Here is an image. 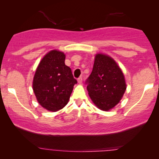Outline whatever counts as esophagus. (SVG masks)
<instances>
[{
	"label": "esophagus",
	"mask_w": 159,
	"mask_h": 159,
	"mask_svg": "<svg viewBox=\"0 0 159 159\" xmlns=\"http://www.w3.org/2000/svg\"><path fill=\"white\" fill-rule=\"evenodd\" d=\"M77 82H78V83L81 84L82 82V77H80L79 78H78V79H77Z\"/></svg>",
	"instance_id": "esophagus-1"
}]
</instances>
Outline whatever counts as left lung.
Segmentation results:
<instances>
[{
  "instance_id": "left-lung-1",
  "label": "left lung",
  "mask_w": 159,
  "mask_h": 159,
  "mask_svg": "<svg viewBox=\"0 0 159 159\" xmlns=\"http://www.w3.org/2000/svg\"><path fill=\"white\" fill-rule=\"evenodd\" d=\"M85 83L91 100L102 111H109L118 104L127 88L125 76L116 61L101 53L95 56Z\"/></svg>"
}]
</instances>
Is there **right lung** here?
<instances>
[{
	"instance_id": "add662e5",
	"label": "right lung",
	"mask_w": 159,
	"mask_h": 159,
	"mask_svg": "<svg viewBox=\"0 0 159 159\" xmlns=\"http://www.w3.org/2000/svg\"><path fill=\"white\" fill-rule=\"evenodd\" d=\"M65 54L53 50L39 64L34 74L33 91L38 103L45 109L57 111L69 102L77 81L71 69L65 65Z\"/></svg>"
}]
</instances>
